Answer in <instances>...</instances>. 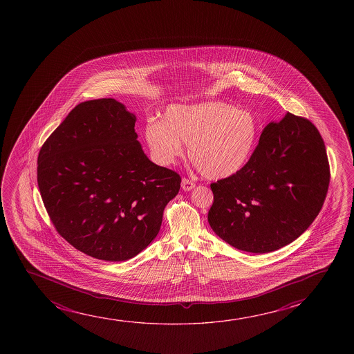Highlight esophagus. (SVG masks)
Returning a JSON list of instances; mask_svg holds the SVG:
<instances>
[{
    "instance_id": "1",
    "label": "esophagus",
    "mask_w": 354,
    "mask_h": 354,
    "mask_svg": "<svg viewBox=\"0 0 354 354\" xmlns=\"http://www.w3.org/2000/svg\"><path fill=\"white\" fill-rule=\"evenodd\" d=\"M194 186H196V185H194V181H191V180L186 179V178L181 180V187H183L184 191H191V189H194Z\"/></svg>"
}]
</instances>
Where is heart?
Returning <instances> with one entry per match:
<instances>
[{
    "instance_id": "b5f03b06",
    "label": "heart",
    "mask_w": 354,
    "mask_h": 354,
    "mask_svg": "<svg viewBox=\"0 0 354 354\" xmlns=\"http://www.w3.org/2000/svg\"><path fill=\"white\" fill-rule=\"evenodd\" d=\"M257 122L252 112L223 102L170 105L163 122L145 127L146 142L162 165L189 156L209 179H227L248 165L257 139Z\"/></svg>"
}]
</instances>
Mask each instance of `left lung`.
Here are the masks:
<instances>
[{
	"label": "left lung",
	"mask_w": 354,
	"mask_h": 354,
	"mask_svg": "<svg viewBox=\"0 0 354 354\" xmlns=\"http://www.w3.org/2000/svg\"><path fill=\"white\" fill-rule=\"evenodd\" d=\"M330 170L324 141L308 120L286 113L270 122L248 165L210 185L208 221L243 252L263 254L300 237L319 214Z\"/></svg>",
	"instance_id": "left-lung-1"
}]
</instances>
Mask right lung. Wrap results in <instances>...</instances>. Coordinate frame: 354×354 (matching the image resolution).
<instances>
[{"label":"right lung","instance_id":"add662e5","mask_svg":"<svg viewBox=\"0 0 354 354\" xmlns=\"http://www.w3.org/2000/svg\"><path fill=\"white\" fill-rule=\"evenodd\" d=\"M136 116L112 97L81 102L41 147L37 183L59 234L80 252L126 261L160 232L181 178L138 141Z\"/></svg>","mask_w":354,"mask_h":354}]
</instances>
